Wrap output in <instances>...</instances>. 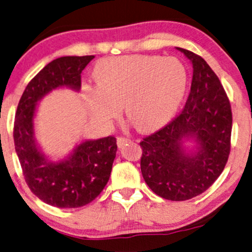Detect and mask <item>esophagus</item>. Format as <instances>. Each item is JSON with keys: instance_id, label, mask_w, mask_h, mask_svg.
Segmentation results:
<instances>
[{"instance_id": "esophagus-1", "label": "esophagus", "mask_w": 252, "mask_h": 252, "mask_svg": "<svg viewBox=\"0 0 252 252\" xmlns=\"http://www.w3.org/2000/svg\"><path fill=\"white\" fill-rule=\"evenodd\" d=\"M116 142H117V146H119V149H122V147L126 145V143L130 142V139L126 138V137H119Z\"/></svg>"}]
</instances>
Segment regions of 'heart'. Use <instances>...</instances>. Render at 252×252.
<instances>
[{
	"label": "heart",
	"instance_id": "1",
	"mask_svg": "<svg viewBox=\"0 0 252 252\" xmlns=\"http://www.w3.org/2000/svg\"><path fill=\"white\" fill-rule=\"evenodd\" d=\"M94 79V89L84 94L90 115L107 123L122 106L129 122L147 132L175 115L187 92L188 71L174 56L137 54L99 61Z\"/></svg>",
	"mask_w": 252,
	"mask_h": 252
}]
</instances>
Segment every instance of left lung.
Wrapping results in <instances>:
<instances>
[{"label": "left lung", "instance_id": "1", "mask_svg": "<svg viewBox=\"0 0 252 252\" xmlns=\"http://www.w3.org/2000/svg\"><path fill=\"white\" fill-rule=\"evenodd\" d=\"M192 64L182 113L140 143V169L150 189L168 200H187L212 186L230 151L231 109L213 70L200 56L176 47Z\"/></svg>", "mask_w": 252, "mask_h": 252}]
</instances>
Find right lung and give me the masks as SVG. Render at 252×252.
<instances>
[{
  "mask_svg": "<svg viewBox=\"0 0 252 252\" xmlns=\"http://www.w3.org/2000/svg\"><path fill=\"white\" fill-rule=\"evenodd\" d=\"M94 56H63L48 63L26 86L17 107L13 140L25 181L48 205L75 209L91 203L108 182L116 157L109 136L77 143L64 157L47 156L35 137L39 102L54 90H80V73Z\"/></svg>",
  "mask_w": 252,
  "mask_h": 252,
  "instance_id": "1",
  "label": "right lung"
}]
</instances>
